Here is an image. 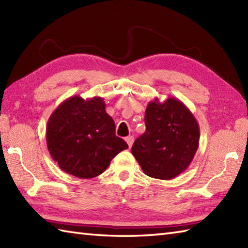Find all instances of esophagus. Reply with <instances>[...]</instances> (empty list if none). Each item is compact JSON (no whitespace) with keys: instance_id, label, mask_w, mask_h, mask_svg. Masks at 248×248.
Segmentation results:
<instances>
[{"instance_id":"obj_1","label":"esophagus","mask_w":248,"mask_h":248,"mask_svg":"<svg viewBox=\"0 0 248 248\" xmlns=\"http://www.w3.org/2000/svg\"><path fill=\"white\" fill-rule=\"evenodd\" d=\"M125 141H127L129 148H131V146H132L133 141H134V138L133 136H128V138H125Z\"/></svg>"}]
</instances>
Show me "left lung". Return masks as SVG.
I'll return each mask as SVG.
<instances>
[{
  "instance_id": "obj_1",
  "label": "left lung",
  "mask_w": 248,
  "mask_h": 248,
  "mask_svg": "<svg viewBox=\"0 0 248 248\" xmlns=\"http://www.w3.org/2000/svg\"><path fill=\"white\" fill-rule=\"evenodd\" d=\"M146 131L132 146V155L147 176L162 180L180 175L199 146V125L184 103L170 97L147 105Z\"/></svg>"
}]
</instances>
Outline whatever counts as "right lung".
Listing matches in <instances>:
<instances>
[{
	"instance_id": "right-lung-1",
	"label": "right lung",
	"mask_w": 248,
	"mask_h": 248,
	"mask_svg": "<svg viewBox=\"0 0 248 248\" xmlns=\"http://www.w3.org/2000/svg\"><path fill=\"white\" fill-rule=\"evenodd\" d=\"M115 123L101 97L72 96L56 108L46 124V146L62 170L80 179L101 175L125 141L115 135Z\"/></svg>"
}]
</instances>
